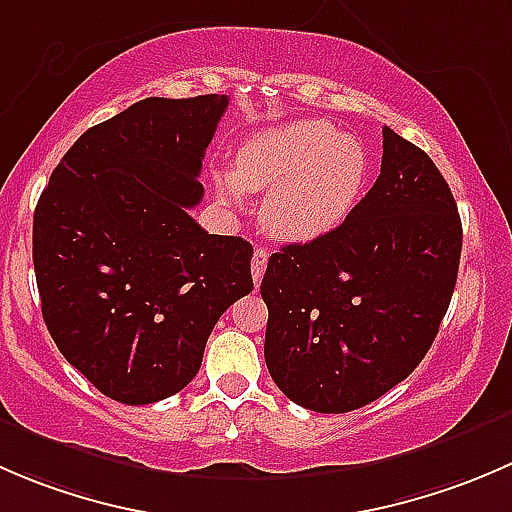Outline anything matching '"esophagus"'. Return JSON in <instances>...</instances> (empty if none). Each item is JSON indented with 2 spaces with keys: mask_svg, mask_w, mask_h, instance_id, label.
I'll list each match as a JSON object with an SVG mask.
<instances>
[{
  "mask_svg": "<svg viewBox=\"0 0 512 512\" xmlns=\"http://www.w3.org/2000/svg\"><path fill=\"white\" fill-rule=\"evenodd\" d=\"M267 260H270V252L265 247H257L255 255H252V282H255V287H260L262 277H265Z\"/></svg>",
  "mask_w": 512,
  "mask_h": 512,
  "instance_id": "1",
  "label": "esophagus"
}]
</instances>
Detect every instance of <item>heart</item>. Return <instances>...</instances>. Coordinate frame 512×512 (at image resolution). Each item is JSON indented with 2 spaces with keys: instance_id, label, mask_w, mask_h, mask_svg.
<instances>
[{
  "instance_id": "heart-1",
  "label": "heart",
  "mask_w": 512,
  "mask_h": 512,
  "mask_svg": "<svg viewBox=\"0 0 512 512\" xmlns=\"http://www.w3.org/2000/svg\"><path fill=\"white\" fill-rule=\"evenodd\" d=\"M369 178L366 148L324 121H297L247 138L232 170L215 173L227 205L270 190L262 225L285 242H312L352 215Z\"/></svg>"
}]
</instances>
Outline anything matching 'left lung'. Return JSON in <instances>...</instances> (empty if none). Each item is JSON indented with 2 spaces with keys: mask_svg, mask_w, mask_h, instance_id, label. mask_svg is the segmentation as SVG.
Instances as JSON below:
<instances>
[{
  "mask_svg": "<svg viewBox=\"0 0 512 512\" xmlns=\"http://www.w3.org/2000/svg\"><path fill=\"white\" fill-rule=\"evenodd\" d=\"M461 245L458 205L436 163L384 128L381 173L352 215L267 262L265 361L282 394L344 414L401 384L446 317Z\"/></svg>",
  "mask_w": 512,
  "mask_h": 512,
  "instance_id": "obj_1",
  "label": "left lung"
}]
</instances>
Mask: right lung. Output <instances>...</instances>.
<instances>
[{"label": "right lung", "mask_w": 512, "mask_h": 512, "mask_svg": "<svg viewBox=\"0 0 512 512\" xmlns=\"http://www.w3.org/2000/svg\"><path fill=\"white\" fill-rule=\"evenodd\" d=\"M227 96L143 98L89 128L34 210L41 314L71 366L128 406L193 381L210 332L252 292V245L208 235L205 148Z\"/></svg>", "instance_id": "obj_1"}]
</instances>
